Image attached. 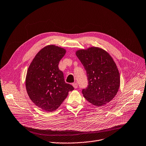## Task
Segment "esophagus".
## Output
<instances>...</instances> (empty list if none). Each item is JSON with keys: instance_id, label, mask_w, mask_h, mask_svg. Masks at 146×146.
<instances>
[{"instance_id": "obj_1", "label": "esophagus", "mask_w": 146, "mask_h": 146, "mask_svg": "<svg viewBox=\"0 0 146 146\" xmlns=\"http://www.w3.org/2000/svg\"><path fill=\"white\" fill-rule=\"evenodd\" d=\"M72 85H73V86L74 87V88H75V89L77 88L78 85H77V83H73V84H72Z\"/></svg>"}]
</instances>
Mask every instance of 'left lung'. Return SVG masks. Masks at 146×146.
Segmentation results:
<instances>
[{
  "instance_id": "1",
  "label": "left lung",
  "mask_w": 146,
  "mask_h": 146,
  "mask_svg": "<svg viewBox=\"0 0 146 146\" xmlns=\"http://www.w3.org/2000/svg\"><path fill=\"white\" fill-rule=\"evenodd\" d=\"M76 55L87 74L88 87L82 90L85 99L97 107L110 102L120 85L119 72L112 57L103 48L94 46L77 50Z\"/></svg>"
}]
</instances>
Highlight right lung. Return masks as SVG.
Returning <instances> with one entry per match:
<instances>
[{"mask_svg": "<svg viewBox=\"0 0 146 146\" xmlns=\"http://www.w3.org/2000/svg\"><path fill=\"white\" fill-rule=\"evenodd\" d=\"M65 48L48 44L36 54L27 69L26 88L30 100L46 112L56 111L74 89L66 84L58 68L60 61L66 54Z\"/></svg>", "mask_w": 146, "mask_h": 146, "instance_id": "1", "label": "right lung"}]
</instances>
